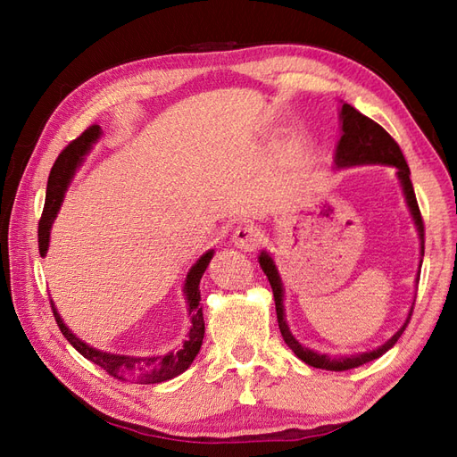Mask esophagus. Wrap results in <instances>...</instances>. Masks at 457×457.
<instances>
[{
  "label": "esophagus",
  "mask_w": 457,
  "mask_h": 457,
  "mask_svg": "<svg viewBox=\"0 0 457 457\" xmlns=\"http://www.w3.org/2000/svg\"><path fill=\"white\" fill-rule=\"evenodd\" d=\"M232 244L244 252H253L261 244V234L250 225H242L232 234Z\"/></svg>",
  "instance_id": "1"
}]
</instances>
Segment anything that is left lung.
<instances>
[{
  "label": "left lung",
  "mask_w": 457,
  "mask_h": 457,
  "mask_svg": "<svg viewBox=\"0 0 457 457\" xmlns=\"http://www.w3.org/2000/svg\"><path fill=\"white\" fill-rule=\"evenodd\" d=\"M339 118H341L343 135H341V139L337 143V150H336V165L337 168H351V165H361V163H385V165H393V168H396V175L400 179V185H403L406 204L410 207L411 217H413V220H416V227L420 232L421 255H423L425 253V227H423L421 212H420V205L416 200V192H413V185L410 181V168L404 160L403 150H400L398 143L379 126V123H376L368 116L358 112L354 106L343 103ZM259 265H261L262 272L267 274V278L270 282L272 294H274V305H276V318H278V328H280V334H282L286 345L301 358L303 362L312 366V368L345 371V370L358 368L366 362L376 361V358H379L381 354H385L393 347V345L398 341V337L403 336L406 326L410 324L413 307L406 318L404 326L400 328L389 341L383 343L381 347L376 351L353 354V356H341V358H337V356L331 358L328 354L314 353L307 347H303V345L292 336V331H289V328L286 324L282 280H280L278 270H276L274 261L270 259V255L267 252H261ZM420 267H421V262H420Z\"/></svg>",
  "instance_id": "left-lung-1"
}]
</instances>
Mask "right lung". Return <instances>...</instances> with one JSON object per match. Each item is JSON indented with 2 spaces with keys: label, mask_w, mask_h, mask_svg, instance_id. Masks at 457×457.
<instances>
[{
  "label": "right lung",
  "mask_w": 457,
  "mask_h": 457,
  "mask_svg": "<svg viewBox=\"0 0 457 457\" xmlns=\"http://www.w3.org/2000/svg\"><path fill=\"white\" fill-rule=\"evenodd\" d=\"M101 137V128L99 126H89L84 133H81L78 139H74L71 145H68L59 158L54 160L51 173H49V181H47V196H46V205H44V213H41L39 225H37V242H39V253L46 255L47 245H49V228L53 225L54 217H57V212L61 207V202L64 198V190L68 188V183L74 177L78 165L84 162V156L91 150L93 143ZM213 257V250L204 253L196 265L190 269L187 274V282H185V295L188 303V314L192 316V328L188 331V339L183 343V347L179 351H173L165 356H123V354H110L96 351L84 341H79L71 329H68L62 322V318L59 316L57 309H54L53 301H51V309L54 314V320H57V326L61 328L62 336L68 339V343L93 364L103 368L108 376H112L121 381H131V383H162L177 378L179 373H183L192 361H195L196 354L200 353L202 341H204V314L200 307V280L202 276L210 265V261Z\"/></svg>",
  "instance_id": "right-lung-1"
}]
</instances>
